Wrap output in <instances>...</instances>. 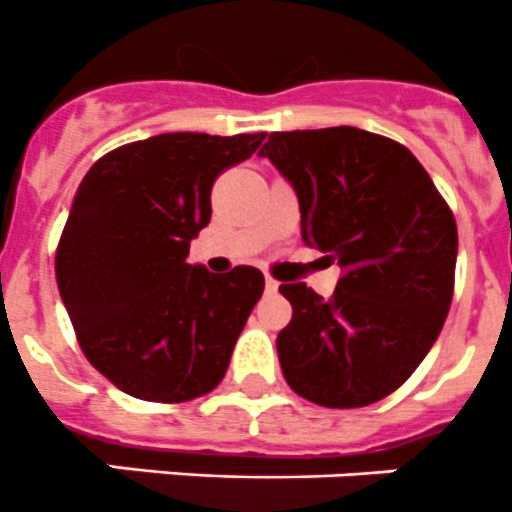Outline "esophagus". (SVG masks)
<instances>
[{
    "label": "esophagus",
    "instance_id": "esophagus-1",
    "mask_svg": "<svg viewBox=\"0 0 512 512\" xmlns=\"http://www.w3.org/2000/svg\"><path fill=\"white\" fill-rule=\"evenodd\" d=\"M279 289V281L271 279V276H266V292H276Z\"/></svg>",
    "mask_w": 512,
    "mask_h": 512
}]
</instances>
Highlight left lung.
Masks as SVG:
<instances>
[{
  "label": "left lung",
  "instance_id": "left-lung-1",
  "mask_svg": "<svg viewBox=\"0 0 512 512\" xmlns=\"http://www.w3.org/2000/svg\"><path fill=\"white\" fill-rule=\"evenodd\" d=\"M294 187L302 241L345 269L335 294L281 284L292 322L276 337L302 398L358 409L396 391L437 342L457 266V223L419 159L355 126L276 131L261 147Z\"/></svg>",
  "mask_w": 512,
  "mask_h": 512
}]
</instances>
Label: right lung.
Masks as SVG:
<instances>
[{
    "instance_id": "1",
    "label": "right lung",
    "mask_w": 512,
    "mask_h": 512,
    "mask_svg": "<svg viewBox=\"0 0 512 512\" xmlns=\"http://www.w3.org/2000/svg\"><path fill=\"white\" fill-rule=\"evenodd\" d=\"M266 134L175 131L114 149L78 185L55 276L88 363L134 398L180 403L213 391L264 274L187 264L210 223L215 177Z\"/></svg>"
}]
</instances>
